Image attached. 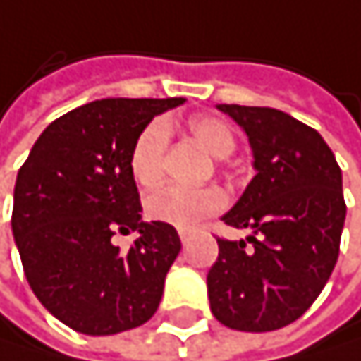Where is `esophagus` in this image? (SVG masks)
I'll return each instance as SVG.
<instances>
[{"label": "esophagus", "mask_w": 361, "mask_h": 361, "mask_svg": "<svg viewBox=\"0 0 361 361\" xmlns=\"http://www.w3.org/2000/svg\"><path fill=\"white\" fill-rule=\"evenodd\" d=\"M178 237H180V241H183V245H185V243L189 241V237H191V232H189L187 228H180V230H178Z\"/></svg>", "instance_id": "obj_1"}]
</instances>
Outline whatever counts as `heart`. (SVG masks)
Segmentation results:
<instances>
[{
  "label": "heart",
  "mask_w": 361,
  "mask_h": 361,
  "mask_svg": "<svg viewBox=\"0 0 361 361\" xmlns=\"http://www.w3.org/2000/svg\"><path fill=\"white\" fill-rule=\"evenodd\" d=\"M191 135L215 159H226L234 152L237 140L228 124L215 116H193L189 120ZM170 140V129L164 120H152L140 131L129 154V170L140 187H154L164 176V157ZM226 195L217 187L189 189L166 185L146 197V215L154 221L191 228L200 219L221 211Z\"/></svg>",
  "instance_id": "obj_1"
}]
</instances>
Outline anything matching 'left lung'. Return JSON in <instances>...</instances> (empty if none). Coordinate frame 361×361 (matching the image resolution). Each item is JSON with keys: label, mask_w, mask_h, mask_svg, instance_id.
<instances>
[{"label": "left lung", "mask_w": 361, "mask_h": 361, "mask_svg": "<svg viewBox=\"0 0 361 361\" xmlns=\"http://www.w3.org/2000/svg\"><path fill=\"white\" fill-rule=\"evenodd\" d=\"M243 129L256 176L221 219L245 241L217 239L207 276L213 317L230 329L274 331L297 321L327 284L347 207L325 140L271 107L217 105Z\"/></svg>", "instance_id": "1"}]
</instances>
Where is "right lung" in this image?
<instances>
[{
	"label": "right lung",
	"instance_id": "obj_1",
	"mask_svg": "<svg viewBox=\"0 0 361 361\" xmlns=\"http://www.w3.org/2000/svg\"><path fill=\"white\" fill-rule=\"evenodd\" d=\"M185 99H103L53 120L16 174L12 237L44 308L87 336L144 325L180 252L178 232L142 221L129 154L146 124ZM140 237L129 252L116 231Z\"/></svg>",
	"mask_w": 361,
	"mask_h": 361
}]
</instances>
